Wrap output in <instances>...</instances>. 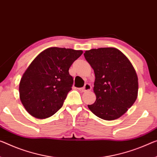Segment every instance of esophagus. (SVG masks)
I'll return each instance as SVG.
<instances>
[{
  "mask_svg": "<svg viewBox=\"0 0 157 157\" xmlns=\"http://www.w3.org/2000/svg\"><path fill=\"white\" fill-rule=\"evenodd\" d=\"M91 88H92V87H91L90 84L86 83L85 86H83V88H80L79 90H80L81 92H88V91H90L91 90Z\"/></svg>",
  "mask_w": 157,
  "mask_h": 157,
  "instance_id": "esophagus-1",
  "label": "esophagus"
}]
</instances>
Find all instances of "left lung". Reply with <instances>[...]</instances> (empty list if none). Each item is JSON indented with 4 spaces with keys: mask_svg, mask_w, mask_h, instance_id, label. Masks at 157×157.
I'll use <instances>...</instances> for the list:
<instances>
[{
    "mask_svg": "<svg viewBox=\"0 0 157 157\" xmlns=\"http://www.w3.org/2000/svg\"><path fill=\"white\" fill-rule=\"evenodd\" d=\"M84 57L95 76L93 91L96 100L88 105L89 109L104 120L119 119L137 98L138 78L133 66L115 48L86 50Z\"/></svg>",
    "mask_w": 157,
    "mask_h": 157,
    "instance_id": "8db88e82",
    "label": "left lung"
}]
</instances>
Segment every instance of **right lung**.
Instances as JSON below:
<instances>
[{"mask_svg":"<svg viewBox=\"0 0 157 157\" xmlns=\"http://www.w3.org/2000/svg\"><path fill=\"white\" fill-rule=\"evenodd\" d=\"M82 53V50L52 47L33 60L19 86L20 100L29 114L46 119L62 107L74 82L69 69Z\"/></svg>","mask_w":157,"mask_h":157,"instance_id":"right-lung-1","label":"right lung"}]
</instances>
